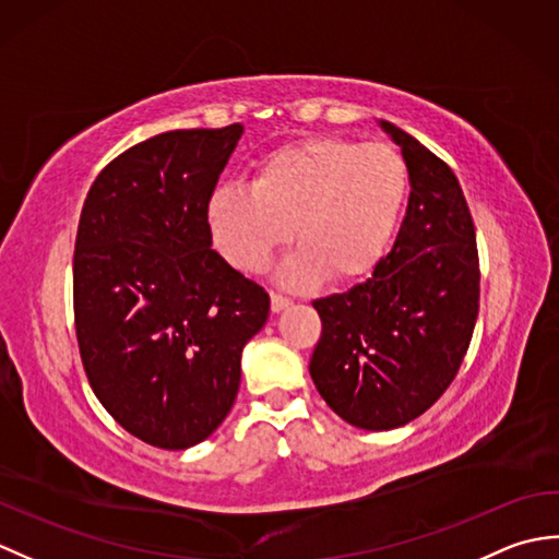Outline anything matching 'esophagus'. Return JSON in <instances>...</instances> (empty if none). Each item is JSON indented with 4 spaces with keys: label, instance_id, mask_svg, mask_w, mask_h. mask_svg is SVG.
<instances>
[{
    "label": "esophagus",
    "instance_id": "obj_1",
    "mask_svg": "<svg viewBox=\"0 0 559 559\" xmlns=\"http://www.w3.org/2000/svg\"><path fill=\"white\" fill-rule=\"evenodd\" d=\"M290 305H293V300L286 298V295H278V293L271 295V310H273V312H283V310H286V307H290Z\"/></svg>",
    "mask_w": 559,
    "mask_h": 559
}]
</instances>
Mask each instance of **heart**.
Listing matches in <instances>:
<instances>
[{
    "label": "heart",
    "mask_w": 559,
    "mask_h": 559,
    "mask_svg": "<svg viewBox=\"0 0 559 559\" xmlns=\"http://www.w3.org/2000/svg\"><path fill=\"white\" fill-rule=\"evenodd\" d=\"M406 197L408 168L394 148L310 136L266 153L249 187L213 189L206 223L235 269L264 271L293 235L298 247L278 266L283 283L305 288L324 276L353 283L382 264Z\"/></svg>",
    "instance_id": "heart-1"
}]
</instances>
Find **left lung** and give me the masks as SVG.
Returning <instances> with one entry per match:
<instances>
[{
  "label": "left lung",
  "instance_id": "left-lung-1",
  "mask_svg": "<svg viewBox=\"0 0 559 559\" xmlns=\"http://www.w3.org/2000/svg\"><path fill=\"white\" fill-rule=\"evenodd\" d=\"M411 199L394 249L372 276L314 300L322 338L310 360L319 394L362 430H394L444 394L478 317L476 230L456 175L396 124Z\"/></svg>",
  "mask_w": 559,
  "mask_h": 559
}]
</instances>
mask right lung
<instances>
[{"label": "right lung", "instance_id": "right-lung-1", "mask_svg": "<svg viewBox=\"0 0 559 559\" xmlns=\"http://www.w3.org/2000/svg\"><path fill=\"white\" fill-rule=\"evenodd\" d=\"M245 132L177 129L117 156L91 185L74 247L83 370L141 442L189 449L230 413L247 341L271 300L216 249L206 201Z\"/></svg>", "mask_w": 559, "mask_h": 559}]
</instances>
